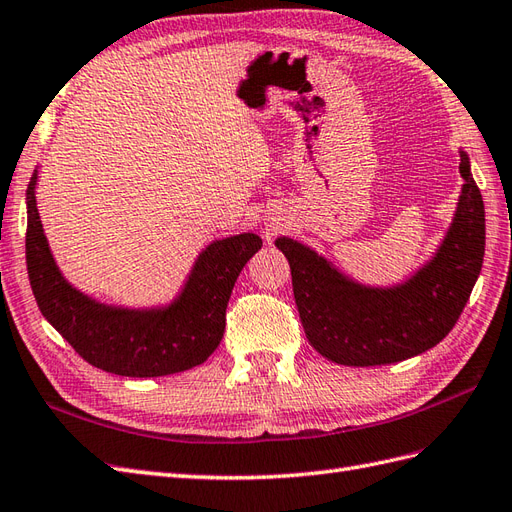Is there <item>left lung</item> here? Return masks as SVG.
Returning a JSON list of instances; mask_svg holds the SVG:
<instances>
[{
	"mask_svg": "<svg viewBox=\"0 0 512 512\" xmlns=\"http://www.w3.org/2000/svg\"><path fill=\"white\" fill-rule=\"evenodd\" d=\"M463 186L441 244L424 266L393 285L348 277L294 238L274 240L290 261L296 307L309 344L339 365H387L437 346L474 290L484 257V203L461 149Z\"/></svg>",
	"mask_w": 512,
	"mask_h": 512,
	"instance_id": "left-lung-1",
	"label": "left lung"
}]
</instances>
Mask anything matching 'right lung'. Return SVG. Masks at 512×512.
<instances>
[{"mask_svg": "<svg viewBox=\"0 0 512 512\" xmlns=\"http://www.w3.org/2000/svg\"><path fill=\"white\" fill-rule=\"evenodd\" d=\"M38 166L25 192V261L38 309L90 365L131 378L168 376L201 365L220 346L235 281L259 248L255 233L209 242L173 300L151 307L108 305L64 277L36 207Z\"/></svg>", "mask_w": 512, "mask_h": 512, "instance_id": "1", "label": "right lung"}]
</instances>
